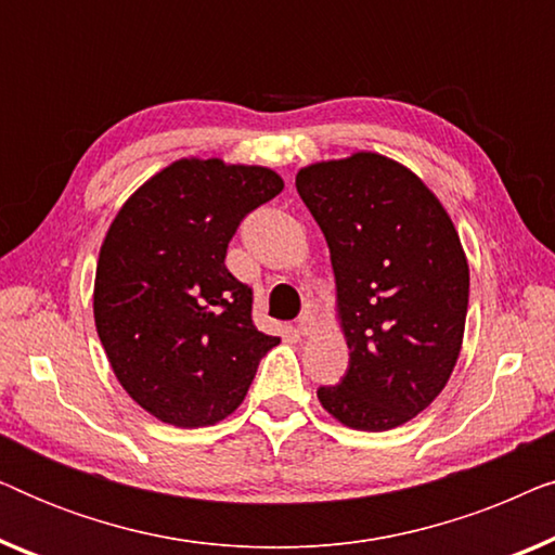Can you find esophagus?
Returning <instances> with one entry per match:
<instances>
[{
  "mask_svg": "<svg viewBox=\"0 0 555 555\" xmlns=\"http://www.w3.org/2000/svg\"><path fill=\"white\" fill-rule=\"evenodd\" d=\"M318 328V318L313 310H306V313H300L298 318V333L300 336H310Z\"/></svg>",
  "mask_w": 555,
  "mask_h": 555,
  "instance_id": "1",
  "label": "esophagus"
}]
</instances>
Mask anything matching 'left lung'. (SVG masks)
Segmentation results:
<instances>
[{
	"label": "left lung",
	"mask_w": 555,
	"mask_h": 555,
	"mask_svg": "<svg viewBox=\"0 0 555 555\" xmlns=\"http://www.w3.org/2000/svg\"><path fill=\"white\" fill-rule=\"evenodd\" d=\"M336 275L348 371L318 399L351 429L386 431L450 382L465 336L469 268L442 202L393 158L359 151L295 177Z\"/></svg>",
	"instance_id": "left-lung-1"
}]
</instances>
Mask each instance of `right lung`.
I'll return each mask as SVG.
<instances>
[{"mask_svg":"<svg viewBox=\"0 0 555 555\" xmlns=\"http://www.w3.org/2000/svg\"><path fill=\"white\" fill-rule=\"evenodd\" d=\"M264 166L179 158L135 189L108 227L93 315L135 404L181 429L222 422L278 336L253 323V287L227 270L249 211L283 192Z\"/></svg>","mask_w":555,"mask_h":555,"instance_id":"1","label":"right lung"}]
</instances>
